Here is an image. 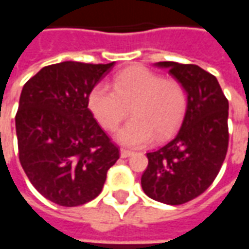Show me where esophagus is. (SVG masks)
<instances>
[{
	"instance_id": "obj_1",
	"label": "esophagus",
	"mask_w": 249,
	"mask_h": 249,
	"mask_svg": "<svg viewBox=\"0 0 249 249\" xmlns=\"http://www.w3.org/2000/svg\"><path fill=\"white\" fill-rule=\"evenodd\" d=\"M133 155V152L128 151V149H120V156L123 159H126V157H130Z\"/></svg>"
}]
</instances>
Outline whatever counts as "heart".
<instances>
[{"instance_id":"b5f03b06","label":"heart","mask_w":249,"mask_h":249,"mask_svg":"<svg viewBox=\"0 0 249 249\" xmlns=\"http://www.w3.org/2000/svg\"><path fill=\"white\" fill-rule=\"evenodd\" d=\"M112 90L98 84L88 94V108L98 124L114 130L128 116L132 119L120 128L116 140L132 148L167 139L181 124L187 110V93L176 80L162 78L142 66H132L112 78Z\"/></svg>"}]
</instances>
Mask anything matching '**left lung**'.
I'll use <instances>...</instances> for the list:
<instances>
[{
    "label": "left lung",
    "instance_id": "1",
    "mask_svg": "<svg viewBox=\"0 0 249 249\" xmlns=\"http://www.w3.org/2000/svg\"><path fill=\"white\" fill-rule=\"evenodd\" d=\"M187 92L181 128L157 151L146 153L141 187L156 201L180 205L205 192L213 183L228 149V100L217 78L200 66L162 61Z\"/></svg>",
    "mask_w": 249,
    "mask_h": 249
}]
</instances>
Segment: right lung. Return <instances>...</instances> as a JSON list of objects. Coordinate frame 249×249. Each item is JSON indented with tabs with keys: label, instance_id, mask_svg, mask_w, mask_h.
<instances>
[{
	"label": "right lung",
	"instance_id": "1",
	"mask_svg": "<svg viewBox=\"0 0 249 249\" xmlns=\"http://www.w3.org/2000/svg\"><path fill=\"white\" fill-rule=\"evenodd\" d=\"M110 64L64 61L25 84L16 114L19 162L33 187L62 207H77L103 191L119 148L88 108V94Z\"/></svg>",
	"mask_w": 249,
	"mask_h": 249
}]
</instances>
